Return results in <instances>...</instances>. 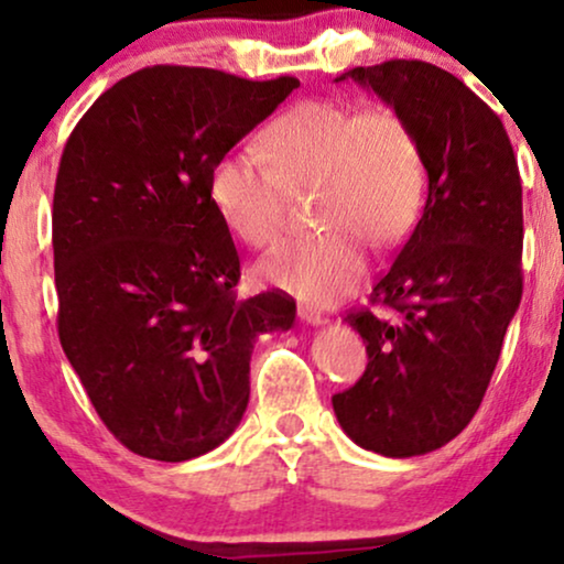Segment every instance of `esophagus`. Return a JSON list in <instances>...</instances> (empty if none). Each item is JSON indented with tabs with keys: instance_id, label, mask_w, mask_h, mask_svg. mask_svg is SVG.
Returning <instances> with one entry per match:
<instances>
[{
	"instance_id": "1",
	"label": "esophagus",
	"mask_w": 564,
	"mask_h": 564,
	"mask_svg": "<svg viewBox=\"0 0 564 564\" xmlns=\"http://www.w3.org/2000/svg\"><path fill=\"white\" fill-rule=\"evenodd\" d=\"M296 315H299V319H302V323H306V325H325V323H327V317L319 315V312L312 310V306H299Z\"/></svg>"
}]
</instances>
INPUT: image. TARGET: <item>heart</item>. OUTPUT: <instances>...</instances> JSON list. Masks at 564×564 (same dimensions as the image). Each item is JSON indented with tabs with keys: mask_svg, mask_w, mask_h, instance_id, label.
<instances>
[{
	"mask_svg": "<svg viewBox=\"0 0 564 564\" xmlns=\"http://www.w3.org/2000/svg\"><path fill=\"white\" fill-rule=\"evenodd\" d=\"M262 153L220 155L210 169V203L239 241L268 247L286 229L291 192L317 184L315 216L325 229L283 241L258 262L265 286L304 302L351 294L367 273V239L395 245L422 213V142L393 109L296 104L268 127Z\"/></svg>",
	"mask_w": 564,
	"mask_h": 564,
	"instance_id": "heart-1",
	"label": "heart"
}]
</instances>
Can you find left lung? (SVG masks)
<instances>
[{"label": "left lung", "mask_w": 564, "mask_h": 564, "mask_svg": "<svg viewBox=\"0 0 564 564\" xmlns=\"http://www.w3.org/2000/svg\"><path fill=\"white\" fill-rule=\"evenodd\" d=\"M338 80L401 113L424 151V213L369 296L398 319L369 310L346 317L369 365L333 395L356 445L411 458L458 437L487 393L523 294V187L500 117L455 75L393 59Z\"/></svg>", "instance_id": "obj_1"}]
</instances>
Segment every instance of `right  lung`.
<instances>
[{"label": "right lung", "mask_w": 564, "mask_h": 564, "mask_svg": "<svg viewBox=\"0 0 564 564\" xmlns=\"http://www.w3.org/2000/svg\"><path fill=\"white\" fill-rule=\"evenodd\" d=\"M299 88L205 67H145L98 96L54 187L59 340L93 409L142 458L182 463L237 430L281 291L237 299L239 254L210 169Z\"/></svg>", "instance_id": "obj_1"}]
</instances>
